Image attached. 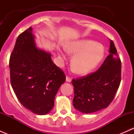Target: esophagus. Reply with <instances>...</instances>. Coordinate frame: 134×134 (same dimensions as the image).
<instances>
[{
  "label": "esophagus",
  "instance_id": "esophagus-1",
  "mask_svg": "<svg viewBox=\"0 0 134 134\" xmlns=\"http://www.w3.org/2000/svg\"><path fill=\"white\" fill-rule=\"evenodd\" d=\"M71 80H72V78H71V77L68 76H67V77H66V81L68 82H71Z\"/></svg>",
  "mask_w": 134,
  "mask_h": 134
}]
</instances>
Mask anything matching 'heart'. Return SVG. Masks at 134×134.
<instances>
[{
    "instance_id": "1",
    "label": "heart",
    "mask_w": 134,
    "mask_h": 134,
    "mask_svg": "<svg viewBox=\"0 0 134 134\" xmlns=\"http://www.w3.org/2000/svg\"><path fill=\"white\" fill-rule=\"evenodd\" d=\"M68 53L75 54L71 61L73 71L86 75L97 67L104 55V48L101 44L90 40H80L65 45Z\"/></svg>"
}]
</instances>
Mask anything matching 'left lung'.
<instances>
[{"label":"left lung","instance_id":"1","mask_svg":"<svg viewBox=\"0 0 134 134\" xmlns=\"http://www.w3.org/2000/svg\"><path fill=\"white\" fill-rule=\"evenodd\" d=\"M121 80V62L110 41L109 54L95 72L72 80L73 106L84 113L106 108L114 98Z\"/></svg>","mask_w":134,"mask_h":134}]
</instances>
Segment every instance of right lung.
I'll list each match as a JSON object with an SVG mask.
<instances>
[{
    "mask_svg": "<svg viewBox=\"0 0 134 134\" xmlns=\"http://www.w3.org/2000/svg\"><path fill=\"white\" fill-rule=\"evenodd\" d=\"M32 31L30 27L16 40L9 58L10 82L24 107L46 115L53 108L55 96L66 76L51 54L36 48Z\"/></svg>",
    "mask_w": 134,
    "mask_h": 134,
    "instance_id": "right-lung-1",
    "label": "right lung"
}]
</instances>
